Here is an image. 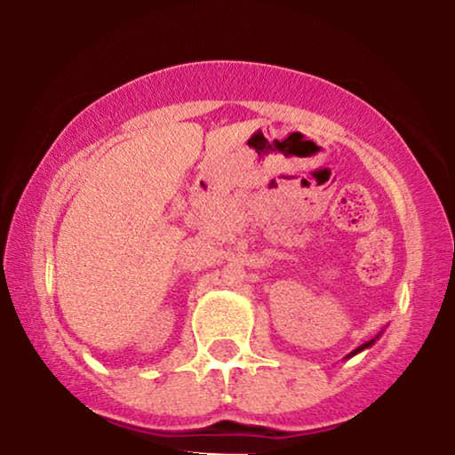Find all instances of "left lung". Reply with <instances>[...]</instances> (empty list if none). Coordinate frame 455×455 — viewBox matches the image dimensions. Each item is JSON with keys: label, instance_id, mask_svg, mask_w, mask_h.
<instances>
[{"label": "left lung", "instance_id": "8db88e82", "mask_svg": "<svg viewBox=\"0 0 455 455\" xmlns=\"http://www.w3.org/2000/svg\"><path fill=\"white\" fill-rule=\"evenodd\" d=\"M377 339H379V335H377V338H375V339H371V341H366V344H363V346H358V347H356V350H352L350 354H347V356H346V358H352V356H356V354H358V352H363V350H366V347H371L372 344H375V341H377Z\"/></svg>", "mask_w": 455, "mask_h": 455}]
</instances>
